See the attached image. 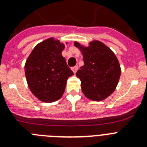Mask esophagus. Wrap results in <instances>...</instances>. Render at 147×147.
<instances>
[{
    "label": "esophagus",
    "instance_id": "34e87169",
    "mask_svg": "<svg viewBox=\"0 0 147 147\" xmlns=\"http://www.w3.org/2000/svg\"><path fill=\"white\" fill-rule=\"evenodd\" d=\"M71 70H72L73 72L74 73V74H76V71H77V70H78V66H76V65L74 66V67H71Z\"/></svg>",
    "mask_w": 147,
    "mask_h": 147
}]
</instances>
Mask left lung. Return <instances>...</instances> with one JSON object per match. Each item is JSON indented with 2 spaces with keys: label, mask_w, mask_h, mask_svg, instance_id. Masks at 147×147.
I'll return each instance as SVG.
<instances>
[{
  "label": "left lung",
  "mask_w": 147,
  "mask_h": 147,
  "mask_svg": "<svg viewBox=\"0 0 147 147\" xmlns=\"http://www.w3.org/2000/svg\"><path fill=\"white\" fill-rule=\"evenodd\" d=\"M74 45L82 51L85 63L76 74L83 93L93 101L105 99L113 93L119 82V60L112 51L98 41L91 42L88 48H82L76 42Z\"/></svg>",
  "instance_id": "obj_1"
}]
</instances>
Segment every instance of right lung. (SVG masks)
<instances>
[{"instance_id": "right-lung-1", "label": "right lung", "mask_w": 147, "mask_h": 147, "mask_svg": "<svg viewBox=\"0 0 147 147\" xmlns=\"http://www.w3.org/2000/svg\"><path fill=\"white\" fill-rule=\"evenodd\" d=\"M64 48L59 40L48 39L33 49L26 62L28 87L42 102H53L60 98L67 79L74 74L62 55Z\"/></svg>"}]
</instances>
